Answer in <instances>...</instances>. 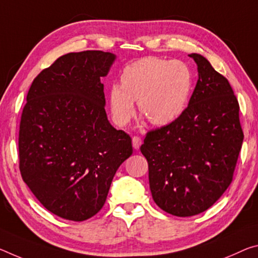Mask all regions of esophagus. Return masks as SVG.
<instances>
[{
  "mask_svg": "<svg viewBox=\"0 0 258 258\" xmlns=\"http://www.w3.org/2000/svg\"><path fill=\"white\" fill-rule=\"evenodd\" d=\"M132 144H133V148L138 150L139 148H140V146L142 144L141 138L140 137H133L132 138Z\"/></svg>",
  "mask_w": 258,
  "mask_h": 258,
  "instance_id": "esophagus-1",
  "label": "esophagus"
}]
</instances>
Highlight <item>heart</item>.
<instances>
[{
  "label": "heart",
  "mask_w": 258,
  "mask_h": 258,
  "mask_svg": "<svg viewBox=\"0 0 258 258\" xmlns=\"http://www.w3.org/2000/svg\"><path fill=\"white\" fill-rule=\"evenodd\" d=\"M193 72L181 60L157 57L130 63L120 73V86L109 91L110 110L114 122L125 126L134 114V101L153 125L174 121L185 111L193 89Z\"/></svg>",
  "instance_id": "1"
}]
</instances>
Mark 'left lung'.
Wrapping results in <instances>:
<instances>
[{"label": "left lung", "instance_id": "obj_1", "mask_svg": "<svg viewBox=\"0 0 258 258\" xmlns=\"http://www.w3.org/2000/svg\"><path fill=\"white\" fill-rule=\"evenodd\" d=\"M199 80L178 119L146 134L140 150L148 161L155 203L167 214L190 217L224 194L242 147L239 102L228 80L199 54Z\"/></svg>", "mask_w": 258, "mask_h": 258}]
</instances>
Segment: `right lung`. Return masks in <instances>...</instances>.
Listing matches in <instances>:
<instances>
[{
  "instance_id": "add662e5",
  "label": "right lung",
  "mask_w": 258,
  "mask_h": 258,
  "mask_svg": "<svg viewBox=\"0 0 258 258\" xmlns=\"http://www.w3.org/2000/svg\"><path fill=\"white\" fill-rule=\"evenodd\" d=\"M111 52L57 58L34 78L19 124V170L40 203L83 222L104 206L113 175L133 153L132 139L110 124L101 78Z\"/></svg>"
}]
</instances>
